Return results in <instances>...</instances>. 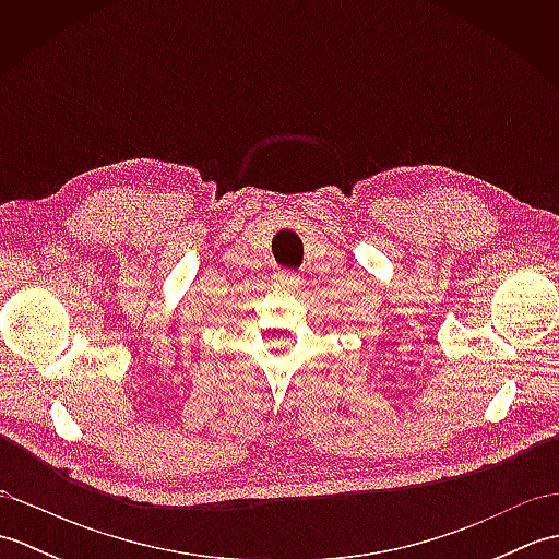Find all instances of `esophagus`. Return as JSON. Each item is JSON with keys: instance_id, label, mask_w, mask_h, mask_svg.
I'll use <instances>...</instances> for the list:
<instances>
[{"instance_id": "34e87169", "label": "esophagus", "mask_w": 559, "mask_h": 559, "mask_svg": "<svg viewBox=\"0 0 559 559\" xmlns=\"http://www.w3.org/2000/svg\"><path fill=\"white\" fill-rule=\"evenodd\" d=\"M273 286H276L278 290H298L300 276L293 271H278V273H273Z\"/></svg>"}]
</instances>
